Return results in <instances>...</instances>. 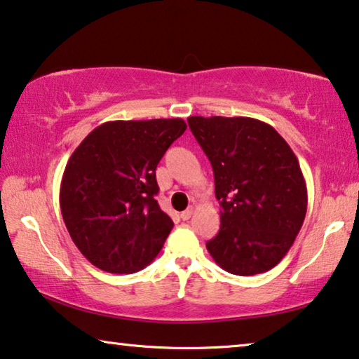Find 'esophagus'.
<instances>
[{"instance_id":"obj_1","label":"esophagus","mask_w":359,"mask_h":359,"mask_svg":"<svg viewBox=\"0 0 359 359\" xmlns=\"http://www.w3.org/2000/svg\"><path fill=\"white\" fill-rule=\"evenodd\" d=\"M193 210H195V209H193V208H189V209H187V210H184V212L180 214V219H182V220H189V219L191 217Z\"/></svg>"}]
</instances>
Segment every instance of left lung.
<instances>
[{"label": "left lung", "mask_w": 359, "mask_h": 359, "mask_svg": "<svg viewBox=\"0 0 359 359\" xmlns=\"http://www.w3.org/2000/svg\"><path fill=\"white\" fill-rule=\"evenodd\" d=\"M214 170L220 230L206 243L215 264L251 276L281 262L302 229L306 184L299 159L275 128L248 116H190Z\"/></svg>", "instance_id": "1"}]
</instances>
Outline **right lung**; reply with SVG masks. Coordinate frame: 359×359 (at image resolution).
<instances>
[{"mask_svg":"<svg viewBox=\"0 0 359 359\" xmlns=\"http://www.w3.org/2000/svg\"><path fill=\"white\" fill-rule=\"evenodd\" d=\"M185 129L180 118L107 121L72 153L60 182L62 217L97 269L135 273L161 251L174 224L155 200V170Z\"/></svg>","mask_w":359,"mask_h":359,"instance_id":"right-lung-1","label":"right lung"}]
</instances>
